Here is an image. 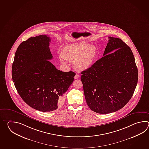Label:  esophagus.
<instances>
[{
    "label": "esophagus",
    "mask_w": 149,
    "mask_h": 149,
    "mask_svg": "<svg viewBox=\"0 0 149 149\" xmlns=\"http://www.w3.org/2000/svg\"><path fill=\"white\" fill-rule=\"evenodd\" d=\"M79 77H80V76H79V74H76L74 78V79H78Z\"/></svg>",
    "instance_id": "1"
}]
</instances>
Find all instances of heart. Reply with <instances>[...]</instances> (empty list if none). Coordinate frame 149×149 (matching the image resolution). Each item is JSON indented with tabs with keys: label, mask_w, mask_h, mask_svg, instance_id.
<instances>
[{
	"label": "heart",
	"mask_w": 149,
	"mask_h": 149,
	"mask_svg": "<svg viewBox=\"0 0 149 149\" xmlns=\"http://www.w3.org/2000/svg\"><path fill=\"white\" fill-rule=\"evenodd\" d=\"M97 56V48L86 42H78L67 45L59 55L62 63L67 64V60L73 61L74 67L79 71L88 69Z\"/></svg>",
	"instance_id": "heart-1"
}]
</instances>
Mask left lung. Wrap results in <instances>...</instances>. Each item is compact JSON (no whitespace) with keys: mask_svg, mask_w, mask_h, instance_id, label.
Listing matches in <instances>:
<instances>
[{"mask_svg":"<svg viewBox=\"0 0 149 149\" xmlns=\"http://www.w3.org/2000/svg\"><path fill=\"white\" fill-rule=\"evenodd\" d=\"M108 38L103 56L81 73L87 104L101 114L123 108L132 98L138 80L131 49L120 38Z\"/></svg>","mask_w":149,"mask_h":149,"instance_id":"1","label":"left lung"}]
</instances>
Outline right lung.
I'll return each instance as SVG.
<instances>
[{
	"label": "right lung",
	"mask_w": 149,
	"mask_h": 149,
	"mask_svg": "<svg viewBox=\"0 0 149 149\" xmlns=\"http://www.w3.org/2000/svg\"><path fill=\"white\" fill-rule=\"evenodd\" d=\"M51 39L41 35L29 38L17 48L12 68L13 82L21 97L42 112L57 109L76 73L58 70L49 60Z\"/></svg>",
	"instance_id": "obj_1"
}]
</instances>
